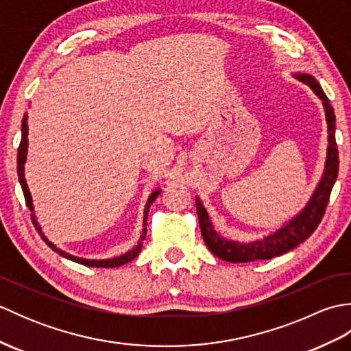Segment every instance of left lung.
Returning <instances> with one entry per match:
<instances>
[{
  "label": "left lung",
  "mask_w": 351,
  "mask_h": 351,
  "mask_svg": "<svg viewBox=\"0 0 351 351\" xmlns=\"http://www.w3.org/2000/svg\"><path fill=\"white\" fill-rule=\"evenodd\" d=\"M293 77L309 86L318 98L323 101L327 122V141H329V146H327V156L322 180L317 184V187L314 193H312L311 199L308 200V204L304 205V208L299 214L294 215V217L288 220L287 223H283V225L279 229H276L274 232L250 243L229 240V238L223 237L220 232H217L213 226L210 215H208L202 200L196 197L199 226L205 244L215 256L223 261H228V263H250V261L258 259H271L274 256L282 255V253L293 250L314 234V230L323 219L326 206L329 204L330 191L338 178L339 166L337 140H335L337 121H335L333 108L330 106V101L327 99L326 93L323 92L322 86H319L314 75L297 72L293 73Z\"/></svg>",
  "instance_id": "obj_1"
}]
</instances>
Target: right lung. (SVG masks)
<instances>
[{
    "instance_id": "right-lung-1",
    "label": "right lung",
    "mask_w": 351,
    "mask_h": 351,
    "mask_svg": "<svg viewBox=\"0 0 351 351\" xmlns=\"http://www.w3.org/2000/svg\"><path fill=\"white\" fill-rule=\"evenodd\" d=\"M21 132H22V137H21V145H19V149H18V176H19V184L22 187V191H24V197H25V202H27V206L29 208V211H32V220H33V225L36 228L37 232H39V235L42 237V240L47 243L49 247L57 252L58 255L66 258V259H71L73 261V263H78V264H83V265H87V267H96V268H113V267H119V265H123V264H128L131 263V261L134 258L138 256V253L141 250V247H143V240L146 237V232H147V213H149V208H151L154 200L158 197V195L161 193V190H155L151 193V196H149L147 202L145 205V211H143V229H141V234H140V240L137 241V244L134 245V247L131 250H128L126 253H122V255L119 256H114V258H108V259H86V258H78V256H73L71 255V253H66L63 252L62 249H58L56 244H52L47 237H45V234L42 232V228L39 225V221H37L36 219V214H34V206H33V199H32V193H29L28 190V185H27V180H25V161H27V152H28V122H27V114L24 116V119H22V126H21Z\"/></svg>"
}]
</instances>
